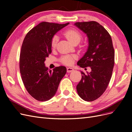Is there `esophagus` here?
Listing matches in <instances>:
<instances>
[{"label": "esophagus", "mask_w": 132, "mask_h": 132, "mask_svg": "<svg viewBox=\"0 0 132 132\" xmlns=\"http://www.w3.org/2000/svg\"><path fill=\"white\" fill-rule=\"evenodd\" d=\"M67 70L68 73H71V72H72V71H73L74 70L73 68H72L69 67V68H67Z\"/></svg>", "instance_id": "34e87169"}]
</instances>
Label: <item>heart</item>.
<instances>
[{
  "label": "heart",
  "mask_w": 132,
  "mask_h": 132,
  "mask_svg": "<svg viewBox=\"0 0 132 132\" xmlns=\"http://www.w3.org/2000/svg\"><path fill=\"white\" fill-rule=\"evenodd\" d=\"M65 36L68 41L71 44L75 42H79L81 40V35L79 32L74 29H70L64 33ZM58 40V36L57 35H54L51 40V46L53 48L56 47L57 43ZM77 58L75 55H64L60 59L61 61L64 64L67 65H71L74 62V60Z\"/></svg>",
  "instance_id": "heart-1"
}]
</instances>
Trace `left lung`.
<instances>
[{
	"label": "left lung",
	"instance_id": "1",
	"mask_svg": "<svg viewBox=\"0 0 132 132\" xmlns=\"http://www.w3.org/2000/svg\"><path fill=\"white\" fill-rule=\"evenodd\" d=\"M74 25L85 33L88 47L77 64L81 68L90 67L91 71L82 78L77 86L79 96L86 101H93L105 91L110 82L114 64L112 41L107 31L96 21L75 22Z\"/></svg>",
	"mask_w": 132,
	"mask_h": 132
}]
</instances>
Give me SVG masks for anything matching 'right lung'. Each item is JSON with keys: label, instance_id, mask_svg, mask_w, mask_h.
Masks as SVG:
<instances>
[{"label": "right lung", "instance_id": "right-lung-1", "mask_svg": "<svg viewBox=\"0 0 132 132\" xmlns=\"http://www.w3.org/2000/svg\"><path fill=\"white\" fill-rule=\"evenodd\" d=\"M69 23L41 22L23 39L20 55L21 78L28 93L38 101H46L52 98L67 73L64 66L48 70L45 61L52 52L51 40L54 35Z\"/></svg>", "mask_w": 132, "mask_h": 132}]
</instances>
